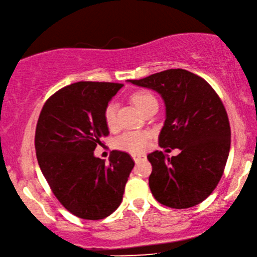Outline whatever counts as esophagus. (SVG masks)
<instances>
[{"mask_svg":"<svg viewBox=\"0 0 257 257\" xmlns=\"http://www.w3.org/2000/svg\"><path fill=\"white\" fill-rule=\"evenodd\" d=\"M132 157H133V159H134L135 162H139L140 160H142V159H146L145 154H133Z\"/></svg>","mask_w":257,"mask_h":257,"instance_id":"34e87169","label":"esophagus"}]
</instances>
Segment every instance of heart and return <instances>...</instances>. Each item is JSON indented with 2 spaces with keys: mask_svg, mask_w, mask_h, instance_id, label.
Here are the masks:
<instances>
[{
  "mask_svg": "<svg viewBox=\"0 0 257 257\" xmlns=\"http://www.w3.org/2000/svg\"><path fill=\"white\" fill-rule=\"evenodd\" d=\"M133 103L145 112L149 106L153 104H158L157 98L148 91H136L132 95ZM116 104L110 102L104 109V121L108 126H113L116 123ZM148 134L145 132H129L122 134L119 138L116 139L115 146L118 149L129 153H140L144 152L148 145Z\"/></svg>",
  "mask_w": 257,
  "mask_h": 257,
  "instance_id": "heart-1",
  "label": "heart"
}]
</instances>
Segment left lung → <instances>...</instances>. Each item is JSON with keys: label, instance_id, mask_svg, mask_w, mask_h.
I'll return each mask as SVG.
<instances>
[{"label": "left lung", "instance_id": "8db88e82", "mask_svg": "<svg viewBox=\"0 0 257 257\" xmlns=\"http://www.w3.org/2000/svg\"><path fill=\"white\" fill-rule=\"evenodd\" d=\"M129 82L160 93L166 119L159 145L180 149L172 158L160 151L147 155L153 196L173 209L201 203L218 185L229 157L231 131L222 100L205 79L183 69Z\"/></svg>", "mask_w": 257, "mask_h": 257}]
</instances>
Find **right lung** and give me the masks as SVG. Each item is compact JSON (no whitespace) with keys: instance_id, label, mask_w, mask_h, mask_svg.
I'll return each instance as SVG.
<instances>
[{"instance_id":"obj_1","label":"right lung","mask_w":257,"mask_h":257,"mask_svg":"<svg viewBox=\"0 0 257 257\" xmlns=\"http://www.w3.org/2000/svg\"><path fill=\"white\" fill-rule=\"evenodd\" d=\"M123 86L118 83L78 82L46 100L35 129L39 166L52 192L67 211L83 219L111 215L121 204L134 161L112 151L109 162L93 155L109 135L104 109Z\"/></svg>"}]
</instances>
